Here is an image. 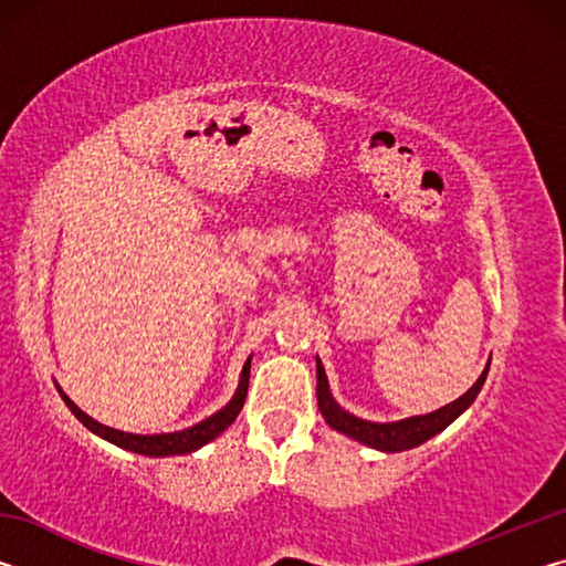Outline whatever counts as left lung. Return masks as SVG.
I'll return each mask as SVG.
<instances>
[{
    "label": "left lung",
    "mask_w": 566,
    "mask_h": 566,
    "mask_svg": "<svg viewBox=\"0 0 566 566\" xmlns=\"http://www.w3.org/2000/svg\"><path fill=\"white\" fill-rule=\"evenodd\" d=\"M486 371H490V361H486L484 371L479 375L474 385L469 387L462 397L454 399L452 405H447L437 411H429V415L379 424V421H367L349 415L347 409H342L337 401H334L327 375H324V367L317 357V405H319L322 417L327 419V424L332 429H337V432L357 439V442L367 444L371 449H379V452H405V449H415L419 444H424L427 439H432L434 434L442 432V429L452 424L462 411H467L469 405L476 399L479 391H482Z\"/></svg>",
    "instance_id": "8db88e82"
}]
</instances>
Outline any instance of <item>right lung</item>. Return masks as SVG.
<instances>
[{
  "instance_id": "right-lung-1",
  "label": "right lung",
  "mask_w": 566,
  "mask_h": 566,
  "mask_svg": "<svg viewBox=\"0 0 566 566\" xmlns=\"http://www.w3.org/2000/svg\"><path fill=\"white\" fill-rule=\"evenodd\" d=\"M249 367H252V357L244 361L242 377H239V387H237L234 397H232V401H229L227 407L219 409L217 415L202 419L195 427L181 429V432H169V434H132V432H119V429H112L107 424H99L97 419H92L90 415H84V411L76 407L70 397L64 395L62 387H56V389H60L64 405L72 409V415L80 419L82 424L87 427L90 432L97 434V437L107 439V442L117 444L122 449H127V452H134V454L175 457V454L197 452L199 447H205L207 442H212V439H217L229 424H232L239 411H242V407H244V397H247V389H249Z\"/></svg>"
}]
</instances>
